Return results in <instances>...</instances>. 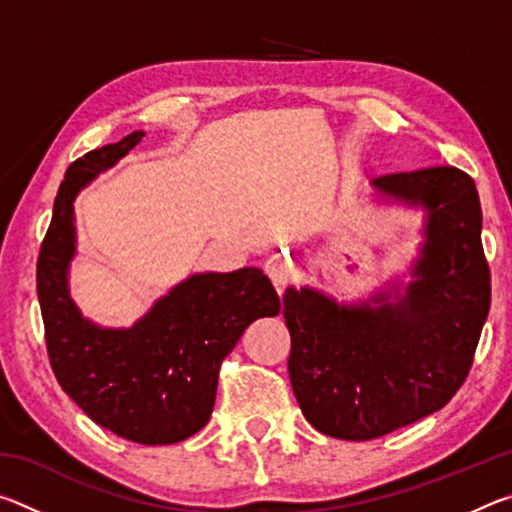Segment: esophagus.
<instances>
[{
    "mask_svg": "<svg viewBox=\"0 0 512 512\" xmlns=\"http://www.w3.org/2000/svg\"><path fill=\"white\" fill-rule=\"evenodd\" d=\"M264 271H266L268 277H271L275 289L282 293V289L287 287V284L291 282V277H293V264H291V259L287 255H273V257L266 259Z\"/></svg>",
    "mask_w": 512,
    "mask_h": 512,
    "instance_id": "34e87169",
    "label": "esophagus"
}]
</instances>
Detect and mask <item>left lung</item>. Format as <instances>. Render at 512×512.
Instances as JSON below:
<instances>
[{
    "instance_id": "1",
    "label": "left lung",
    "mask_w": 512,
    "mask_h": 512,
    "mask_svg": "<svg viewBox=\"0 0 512 512\" xmlns=\"http://www.w3.org/2000/svg\"><path fill=\"white\" fill-rule=\"evenodd\" d=\"M381 196L427 212L424 244L404 296L339 305L289 287V377L309 424L341 440H372L452 400L472 368L490 311V268L481 244L474 180L456 167L372 180Z\"/></svg>"
}]
</instances>
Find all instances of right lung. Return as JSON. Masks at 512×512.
<instances>
[{
    "label": "right lung",
    "instance_id": "add662e5",
    "mask_svg": "<svg viewBox=\"0 0 512 512\" xmlns=\"http://www.w3.org/2000/svg\"><path fill=\"white\" fill-rule=\"evenodd\" d=\"M135 131L69 164L38 257V300L51 370L63 391L117 436L173 445L210 420L221 361L257 318L280 314V298L259 268L196 273L173 287L128 329L90 323L69 298L76 253L74 198L142 142Z\"/></svg>",
    "mask_w": 512,
    "mask_h": 512
}]
</instances>
